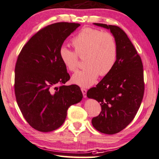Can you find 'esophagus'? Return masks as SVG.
Segmentation results:
<instances>
[{
	"label": "esophagus",
	"instance_id": "34e87169",
	"mask_svg": "<svg viewBox=\"0 0 159 159\" xmlns=\"http://www.w3.org/2000/svg\"><path fill=\"white\" fill-rule=\"evenodd\" d=\"M81 90H82V94H83L84 98H86V97H87V89H84V88H82Z\"/></svg>",
	"mask_w": 159,
	"mask_h": 159
}]
</instances>
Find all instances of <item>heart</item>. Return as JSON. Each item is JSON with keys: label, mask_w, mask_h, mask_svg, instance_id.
Wrapping results in <instances>:
<instances>
[{"label": "heart", "mask_w": 159, "mask_h": 159, "mask_svg": "<svg viewBox=\"0 0 159 159\" xmlns=\"http://www.w3.org/2000/svg\"><path fill=\"white\" fill-rule=\"evenodd\" d=\"M75 52L62 46L59 58L66 70L74 72L78 66V55L84 56V70L73 75L72 82L80 87H89L96 82L99 75L105 76L113 69L118 59V44L111 34L84 28L72 40Z\"/></svg>", "instance_id": "obj_1"}]
</instances>
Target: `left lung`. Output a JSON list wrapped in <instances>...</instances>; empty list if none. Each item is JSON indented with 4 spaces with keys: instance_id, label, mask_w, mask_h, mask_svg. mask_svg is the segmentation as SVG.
Segmentation results:
<instances>
[{
    "instance_id": "1",
    "label": "left lung",
    "mask_w": 159,
    "mask_h": 159,
    "mask_svg": "<svg viewBox=\"0 0 159 159\" xmlns=\"http://www.w3.org/2000/svg\"><path fill=\"white\" fill-rule=\"evenodd\" d=\"M93 24L110 30L118 44V59L112 70L87 93V98L96 100L102 107L100 115L92 120L93 127L112 135L124 129L141 106L144 94L143 64L134 46L120 27Z\"/></svg>"
}]
</instances>
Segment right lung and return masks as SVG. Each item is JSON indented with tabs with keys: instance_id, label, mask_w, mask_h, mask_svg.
<instances>
[{
	"instance_id": "right-lung-1",
	"label": "right lung",
	"mask_w": 159,
	"mask_h": 159,
	"mask_svg": "<svg viewBox=\"0 0 159 159\" xmlns=\"http://www.w3.org/2000/svg\"><path fill=\"white\" fill-rule=\"evenodd\" d=\"M80 24L59 22L47 26L30 39L18 57L15 95L23 116L34 129L50 132L64 123L71 105L82 100L59 58V49Z\"/></svg>"
}]
</instances>
